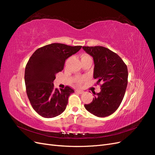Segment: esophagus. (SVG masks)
<instances>
[{
    "label": "esophagus",
    "instance_id": "esophagus-1",
    "mask_svg": "<svg viewBox=\"0 0 155 155\" xmlns=\"http://www.w3.org/2000/svg\"><path fill=\"white\" fill-rule=\"evenodd\" d=\"M76 92H78V93H79V94H83V93L84 92V91H81V90H76Z\"/></svg>",
    "mask_w": 155,
    "mask_h": 155
}]
</instances>
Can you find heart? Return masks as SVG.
Returning <instances> with one entry per match:
<instances>
[{
	"mask_svg": "<svg viewBox=\"0 0 155 155\" xmlns=\"http://www.w3.org/2000/svg\"><path fill=\"white\" fill-rule=\"evenodd\" d=\"M88 57H90V56L88 55H87V54H84V55H83L81 56V59L86 58H88ZM83 80H84V78H79V79H78V81H78V83H81Z\"/></svg>",
	"mask_w": 155,
	"mask_h": 155,
	"instance_id": "heart-1",
	"label": "heart"
}]
</instances>
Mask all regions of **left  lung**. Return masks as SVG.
Here are the masks:
<instances>
[{"mask_svg":"<svg viewBox=\"0 0 155 155\" xmlns=\"http://www.w3.org/2000/svg\"><path fill=\"white\" fill-rule=\"evenodd\" d=\"M92 56L94 64L93 78L103 82L101 91L89 104L84 105L91 114L106 117L117 110L122 101L127 86L128 70L120 56L104 46H83Z\"/></svg>","mask_w":155,"mask_h":155,"instance_id":"1","label":"left lung"}]
</instances>
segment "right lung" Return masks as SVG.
<instances>
[{
	"instance_id": "1",
	"label": "right lung",
	"mask_w": 155,
	"mask_h": 155,
	"mask_svg": "<svg viewBox=\"0 0 155 155\" xmlns=\"http://www.w3.org/2000/svg\"><path fill=\"white\" fill-rule=\"evenodd\" d=\"M81 47L52 43L37 49L30 57L25 74L26 93L40 116L54 118L66 109L68 98L74 91L69 87L60 91L54 88V81L56 74L63 70L65 61Z\"/></svg>"
}]
</instances>
